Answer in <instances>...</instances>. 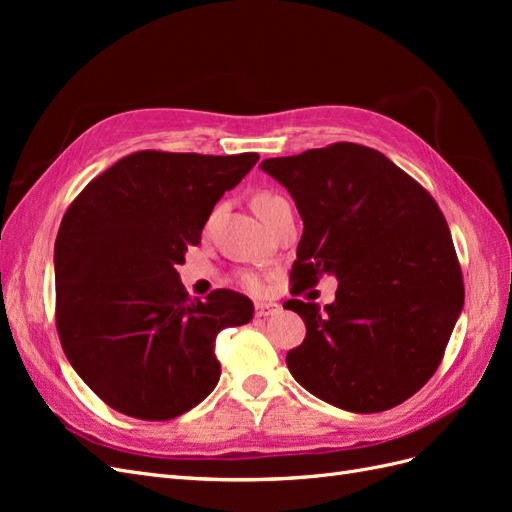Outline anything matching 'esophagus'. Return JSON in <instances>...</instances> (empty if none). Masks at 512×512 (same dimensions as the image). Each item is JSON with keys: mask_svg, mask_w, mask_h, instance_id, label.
Returning a JSON list of instances; mask_svg holds the SVG:
<instances>
[{"mask_svg": "<svg viewBox=\"0 0 512 512\" xmlns=\"http://www.w3.org/2000/svg\"><path fill=\"white\" fill-rule=\"evenodd\" d=\"M280 305L277 303H256L254 305V314H256V318H269V316H275V314H280Z\"/></svg>", "mask_w": 512, "mask_h": 512, "instance_id": "obj_1", "label": "esophagus"}]
</instances>
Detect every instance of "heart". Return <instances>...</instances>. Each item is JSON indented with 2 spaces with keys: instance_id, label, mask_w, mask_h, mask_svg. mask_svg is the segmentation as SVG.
<instances>
[{
  "instance_id": "heart-1",
  "label": "heart",
  "mask_w": 512,
  "mask_h": 512,
  "mask_svg": "<svg viewBox=\"0 0 512 512\" xmlns=\"http://www.w3.org/2000/svg\"><path fill=\"white\" fill-rule=\"evenodd\" d=\"M284 203H286L284 196L275 194V192H269V190L258 192V194L254 196V200H252L254 211H256V215H258L260 220L269 218V215H271L277 207L284 205ZM239 284H241L245 290H250V292H258V290L262 288V280H260V277H258L256 273H250V271L239 273Z\"/></svg>"
}]
</instances>
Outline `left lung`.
Here are the masks:
<instances>
[{
	"label": "left lung",
	"instance_id": "obj_1",
	"mask_svg": "<svg viewBox=\"0 0 512 512\" xmlns=\"http://www.w3.org/2000/svg\"><path fill=\"white\" fill-rule=\"evenodd\" d=\"M260 168L297 203L290 292L333 273L335 301L290 299L305 327L286 354L303 389L348 412L404 404L436 374L463 307L451 230L433 196L380 151L333 143Z\"/></svg>",
	"mask_w": 512,
	"mask_h": 512
}]
</instances>
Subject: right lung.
I'll list each match as a JSON object with an SVG mask.
<instances>
[{
  "label": "right lung",
  "instance_id": "right-lung-1",
  "mask_svg": "<svg viewBox=\"0 0 512 512\" xmlns=\"http://www.w3.org/2000/svg\"><path fill=\"white\" fill-rule=\"evenodd\" d=\"M256 162L258 153L145 149L72 200L55 239V324L70 365L106 406L170 421L215 389V337L250 322L254 305L224 288L190 299L177 265Z\"/></svg>",
  "mask_w": 512,
  "mask_h": 512
}]
</instances>
